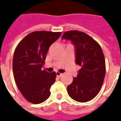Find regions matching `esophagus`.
I'll return each instance as SVG.
<instances>
[{"mask_svg": "<svg viewBox=\"0 0 121 121\" xmlns=\"http://www.w3.org/2000/svg\"><path fill=\"white\" fill-rule=\"evenodd\" d=\"M56 75L57 76H59V77H60L63 75V74L62 73H59V72H56Z\"/></svg>", "mask_w": 121, "mask_h": 121, "instance_id": "1", "label": "esophagus"}]
</instances>
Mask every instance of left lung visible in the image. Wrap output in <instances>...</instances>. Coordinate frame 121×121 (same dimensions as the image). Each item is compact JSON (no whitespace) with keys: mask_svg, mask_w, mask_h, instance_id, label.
Masks as SVG:
<instances>
[{"mask_svg":"<svg viewBox=\"0 0 121 121\" xmlns=\"http://www.w3.org/2000/svg\"><path fill=\"white\" fill-rule=\"evenodd\" d=\"M61 39L71 41L75 47L76 63L80 66L78 75L67 86L71 98L86 102L99 93L106 73L105 59L100 46L86 33L72 30L65 32Z\"/></svg>","mask_w":121,"mask_h":121,"instance_id":"obj_1","label":"left lung"}]
</instances>
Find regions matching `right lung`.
<instances>
[{"instance_id": "1", "label": "right lung", "mask_w": 121, "mask_h": 121, "mask_svg": "<svg viewBox=\"0 0 121 121\" xmlns=\"http://www.w3.org/2000/svg\"><path fill=\"white\" fill-rule=\"evenodd\" d=\"M61 32L38 31L27 35L18 44L13 58L15 83L23 96L33 104H40L50 96L56 81L55 72L41 70L50 45Z\"/></svg>"}]
</instances>
